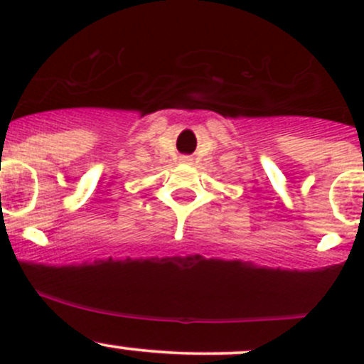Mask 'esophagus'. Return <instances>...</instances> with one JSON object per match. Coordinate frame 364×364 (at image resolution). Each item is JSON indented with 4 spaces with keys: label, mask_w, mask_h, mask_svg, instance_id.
<instances>
[{
    "label": "esophagus",
    "mask_w": 364,
    "mask_h": 364,
    "mask_svg": "<svg viewBox=\"0 0 364 364\" xmlns=\"http://www.w3.org/2000/svg\"><path fill=\"white\" fill-rule=\"evenodd\" d=\"M181 161L183 164H192V156H181Z\"/></svg>",
    "instance_id": "34e87169"
}]
</instances>
